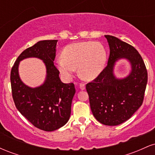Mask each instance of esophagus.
I'll use <instances>...</instances> for the list:
<instances>
[{
    "mask_svg": "<svg viewBox=\"0 0 155 155\" xmlns=\"http://www.w3.org/2000/svg\"><path fill=\"white\" fill-rule=\"evenodd\" d=\"M79 87L81 90H85V84L84 83H80L79 84Z\"/></svg>",
    "mask_w": 155,
    "mask_h": 155,
    "instance_id": "34e87169",
    "label": "esophagus"
}]
</instances>
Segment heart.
<instances>
[{
  "instance_id": "heart-1",
  "label": "heart",
  "mask_w": 155,
  "mask_h": 155,
  "mask_svg": "<svg viewBox=\"0 0 155 155\" xmlns=\"http://www.w3.org/2000/svg\"><path fill=\"white\" fill-rule=\"evenodd\" d=\"M62 56L56 59L60 72L71 79L78 68L84 79L93 80L104 69L106 53L102 44L95 41H84L69 44L64 48Z\"/></svg>"
}]
</instances>
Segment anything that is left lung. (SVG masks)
<instances>
[{
  "mask_svg": "<svg viewBox=\"0 0 155 155\" xmlns=\"http://www.w3.org/2000/svg\"><path fill=\"white\" fill-rule=\"evenodd\" d=\"M110 54L101 74L86 84L91 111L99 122L114 126L129 120L143 104L148 74L138 51L133 46L112 35H105ZM121 58L128 59L132 71L127 78L116 79L113 69Z\"/></svg>",
  "mask_w": 155,
  "mask_h": 155,
  "instance_id": "left-lung-1",
  "label": "left lung"
}]
</instances>
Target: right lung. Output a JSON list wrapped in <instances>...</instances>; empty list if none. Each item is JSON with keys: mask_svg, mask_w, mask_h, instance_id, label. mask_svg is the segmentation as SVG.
I'll return each mask as SVG.
<instances>
[{"mask_svg": "<svg viewBox=\"0 0 155 155\" xmlns=\"http://www.w3.org/2000/svg\"><path fill=\"white\" fill-rule=\"evenodd\" d=\"M58 40H44L28 48L17 58L11 71L12 97L18 111L37 128L54 131L65 125L71 111L75 94L73 83L64 84L53 61ZM28 57L40 58L47 68V79L41 86L31 88L21 81L18 74L19 61Z\"/></svg>", "mask_w": 155, "mask_h": 155, "instance_id": "right-lung-1", "label": "right lung"}]
</instances>
